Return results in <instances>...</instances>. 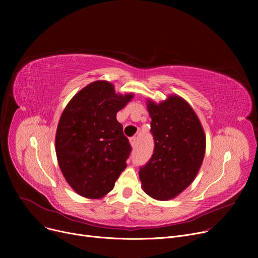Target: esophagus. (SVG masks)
<instances>
[{"mask_svg": "<svg viewBox=\"0 0 258 258\" xmlns=\"http://www.w3.org/2000/svg\"><path fill=\"white\" fill-rule=\"evenodd\" d=\"M130 143H131L132 147H133V148H135V147L137 146V138H136V137H133V138H131Z\"/></svg>", "mask_w": 258, "mask_h": 258, "instance_id": "obj_1", "label": "esophagus"}]
</instances>
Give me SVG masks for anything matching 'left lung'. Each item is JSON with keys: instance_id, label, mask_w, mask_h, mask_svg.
Listing matches in <instances>:
<instances>
[{"instance_id": "obj_1", "label": "left lung", "mask_w": 258, "mask_h": 258, "mask_svg": "<svg viewBox=\"0 0 258 258\" xmlns=\"http://www.w3.org/2000/svg\"><path fill=\"white\" fill-rule=\"evenodd\" d=\"M146 105L155 150L139 178L145 194L167 201L196 179L205 156L206 136L191 105L178 95H169L159 103L148 99Z\"/></svg>"}]
</instances>
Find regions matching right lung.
Listing matches in <instances>:
<instances>
[{
    "mask_svg": "<svg viewBox=\"0 0 258 258\" xmlns=\"http://www.w3.org/2000/svg\"><path fill=\"white\" fill-rule=\"evenodd\" d=\"M133 97L132 93H116L106 80H97L81 89L64 107L55 152L66 181L79 196L103 198L125 169L132 147L116 115Z\"/></svg>",
    "mask_w": 258,
    "mask_h": 258,
    "instance_id": "obj_1",
    "label": "right lung"
}]
</instances>
